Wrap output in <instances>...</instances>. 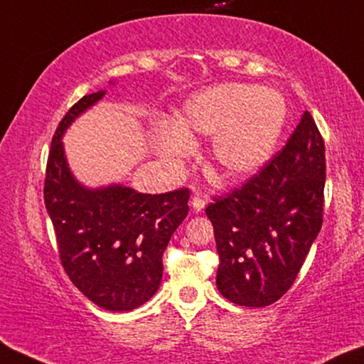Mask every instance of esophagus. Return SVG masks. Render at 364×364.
Instances as JSON below:
<instances>
[{
	"instance_id": "1",
	"label": "esophagus",
	"mask_w": 364,
	"mask_h": 364,
	"mask_svg": "<svg viewBox=\"0 0 364 364\" xmlns=\"http://www.w3.org/2000/svg\"><path fill=\"white\" fill-rule=\"evenodd\" d=\"M191 205H193V209L196 210V213H200V210L204 209L205 200L203 199V196H200V194H194L193 199H191Z\"/></svg>"
}]
</instances>
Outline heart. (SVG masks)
<instances>
[{"mask_svg": "<svg viewBox=\"0 0 364 364\" xmlns=\"http://www.w3.org/2000/svg\"><path fill=\"white\" fill-rule=\"evenodd\" d=\"M287 121V102L276 90L248 83L215 85L184 102L176 129L155 130L165 159L183 161L198 140L214 137L210 159L215 173L240 180L268 164Z\"/></svg>", "mask_w": 364, "mask_h": 364, "instance_id": "1", "label": "heart"}]
</instances>
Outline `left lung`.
<instances>
[{
	"label": "left lung",
	"mask_w": 364,
	"mask_h": 364,
	"mask_svg": "<svg viewBox=\"0 0 364 364\" xmlns=\"http://www.w3.org/2000/svg\"><path fill=\"white\" fill-rule=\"evenodd\" d=\"M323 186V139L306 111L258 175L205 208L220 259L215 284L225 299L264 307L286 294L321 232Z\"/></svg>",
	"instance_id": "8db88e82"
}]
</instances>
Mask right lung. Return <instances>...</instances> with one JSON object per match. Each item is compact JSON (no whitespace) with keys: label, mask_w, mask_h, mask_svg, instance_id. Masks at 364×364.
<instances>
[{"label":"right lung","mask_w":364,"mask_h":364,"mask_svg":"<svg viewBox=\"0 0 364 364\" xmlns=\"http://www.w3.org/2000/svg\"><path fill=\"white\" fill-rule=\"evenodd\" d=\"M106 90L86 95L58 124L48 151L43 200L65 273L106 311H132L159 291L164 252L188 214L189 189L144 194L122 184L90 189L65 159L62 137Z\"/></svg>","instance_id":"add662e5"}]
</instances>
